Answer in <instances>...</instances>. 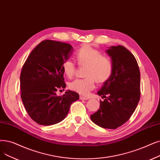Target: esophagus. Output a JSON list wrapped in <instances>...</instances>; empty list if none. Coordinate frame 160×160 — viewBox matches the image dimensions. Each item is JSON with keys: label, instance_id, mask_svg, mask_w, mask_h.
Here are the masks:
<instances>
[{"label": "esophagus", "instance_id": "34e87169", "mask_svg": "<svg viewBox=\"0 0 160 160\" xmlns=\"http://www.w3.org/2000/svg\"><path fill=\"white\" fill-rule=\"evenodd\" d=\"M80 100H88L89 98L88 97H84V96H80Z\"/></svg>", "mask_w": 160, "mask_h": 160}]
</instances>
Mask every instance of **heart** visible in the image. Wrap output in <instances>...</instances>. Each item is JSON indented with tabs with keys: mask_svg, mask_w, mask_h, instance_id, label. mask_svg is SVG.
Returning a JSON list of instances; mask_svg holds the SVG:
<instances>
[{
	"mask_svg": "<svg viewBox=\"0 0 160 160\" xmlns=\"http://www.w3.org/2000/svg\"><path fill=\"white\" fill-rule=\"evenodd\" d=\"M76 59L80 66H86L83 79H76L69 83L72 91L82 95H87L94 89L95 80L104 83L108 80L112 72V63L107 57L102 56L99 51L92 46L84 44L76 52ZM62 70L68 78H71L75 72V64L67 59L62 65Z\"/></svg>",
	"mask_w": 160,
	"mask_h": 160,
	"instance_id": "obj_1",
	"label": "heart"
}]
</instances>
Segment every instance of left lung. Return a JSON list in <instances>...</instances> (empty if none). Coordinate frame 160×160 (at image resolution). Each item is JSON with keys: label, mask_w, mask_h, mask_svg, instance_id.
<instances>
[{"label": "left lung", "mask_w": 160, "mask_h": 160, "mask_svg": "<svg viewBox=\"0 0 160 160\" xmlns=\"http://www.w3.org/2000/svg\"><path fill=\"white\" fill-rule=\"evenodd\" d=\"M112 63V72L97 94L105 98L90 116L102 128L114 129L122 126L133 114L140 99L141 74L135 58L122 46L106 50Z\"/></svg>", "instance_id": "obj_1"}]
</instances>
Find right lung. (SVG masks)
<instances>
[{
  "label": "right lung",
  "instance_id": "add662e5",
  "mask_svg": "<svg viewBox=\"0 0 160 160\" xmlns=\"http://www.w3.org/2000/svg\"><path fill=\"white\" fill-rule=\"evenodd\" d=\"M71 45L46 40L31 52L20 75L21 97L31 119L42 126H51L65 118L71 104L79 95L67 90L63 96L56 92L64 89L62 65L71 58Z\"/></svg>",
  "mask_w": 160,
  "mask_h": 160
}]
</instances>
